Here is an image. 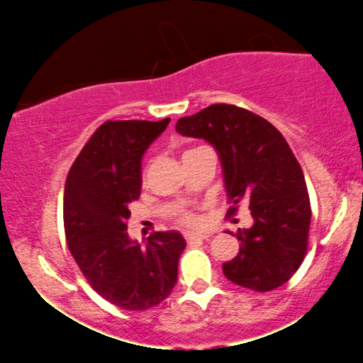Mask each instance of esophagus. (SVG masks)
<instances>
[{
  "mask_svg": "<svg viewBox=\"0 0 363 363\" xmlns=\"http://www.w3.org/2000/svg\"><path fill=\"white\" fill-rule=\"evenodd\" d=\"M206 237H208L206 234H193V232H186V234H184L186 242H194V240H205Z\"/></svg>",
  "mask_w": 363,
  "mask_h": 363,
  "instance_id": "esophagus-1",
  "label": "esophagus"
}]
</instances>
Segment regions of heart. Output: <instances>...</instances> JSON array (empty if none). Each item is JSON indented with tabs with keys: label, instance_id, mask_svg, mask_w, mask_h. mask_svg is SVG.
Segmentation results:
<instances>
[{
	"label": "heart",
	"instance_id": "b5f03b06",
	"mask_svg": "<svg viewBox=\"0 0 363 363\" xmlns=\"http://www.w3.org/2000/svg\"><path fill=\"white\" fill-rule=\"evenodd\" d=\"M176 222L179 225H184V227H194L198 223V218L193 213H189V211H181L176 216Z\"/></svg>",
	"mask_w": 363,
	"mask_h": 363
}]
</instances>
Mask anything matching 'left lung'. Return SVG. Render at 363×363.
<instances>
[{
  "label": "left lung",
  "instance_id": "obj_1",
  "mask_svg": "<svg viewBox=\"0 0 363 363\" xmlns=\"http://www.w3.org/2000/svg\"><path fill=\"white\" fill-rule=\"evenodd\" d=\"M176 129L216 148L228 215H235L242 201L251 210L254 225L237 232L240 251L223 264L227 280L254 291L289 281L307 254L312 211L301 164L281 133L261 116L230 104H213L181 118Z\"/></svg>",
  "mask_w": 363,
  "mask_h": 363
}]
</instances>
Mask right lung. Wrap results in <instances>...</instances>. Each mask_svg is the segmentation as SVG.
Returning a JSON list of instances; mask_svg holds the SVG:
<instances>
[{
	"label": "right lung",
	"mask_w": 363,
	"mask_h": 363,
	"mask_svg": "<svg viewBox=\"0 0 363 363\" xmlns=\"http://www.w3.org/2000/svg\"><path fill=\"white\" fill-rule=\"evenodd\" d=\"M169 123L106 121L66 177V244L91 289L124 311H147L172 294L186 247L179 232H153L145 245L128 237L129 205L140 198L141 157Z\"/></svg>",
	"instance_id": "obj_1"
}]
</instances>
